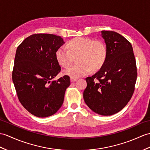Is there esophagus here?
<instances>
[{
    "label": "esophagus",
    "mask_w": 150,
    "mask_h": 150,
    "mask_svg": "<svg viewBox=\"0 0 150 150\" xmlns=\"http://www.w3.org/2000/svg\"><path fill=\"white\" fill-rule=\"evenodd\" d=\"M70 81H71V82H75V81H77V79L74 78V77H71V79H70Z\"/></svg>",
    "instance_id": "34e87169"
}]
</instances>
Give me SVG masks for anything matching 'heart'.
Returning <instances> with one entry per match:
<instances>
[{
    "instance_id": "obj_1",
    "label": "heart",
    "mask_w": 150,
    "mask_h": 150,
    "mask_svg": "<svg viewBox=\"0 0 150 150\" xmlns=\"http://www.w3.org/2000/svg\"><path fill=\"white\" fill-rule=\"evenodd\" d=\"M68 49L60 47L55 52L57 62L64 67L70 65L74 57L77 56V64L64 70L65 74L77 78L85 75L92 69H100L107 57V47L100 40H93L88 38L76 37L67 43Z\"/></svg>"
}]
</instances>
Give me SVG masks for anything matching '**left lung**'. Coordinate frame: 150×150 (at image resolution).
I'll return each mask as SVG.
<instances>
[{
  "instance_id": "8db88e82",
  "label": "left lung",
  "mask_w": 150,
  "mask_h": 150,
  "mask_svg": "<svg viewBox=\"0 0 150 150\" xmlns=\"http://www.w3.org/2000/svg\"><path fill=\"white\" fill-rule=\"evenodd\" d=\"M107 57L100 70L86 79L85 103L93 112L111 116L120 112L131 99L137 80V67L131 43L114 31L102 30Z\"/></svg>"
}]
</instances>
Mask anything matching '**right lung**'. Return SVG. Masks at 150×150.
Segmentation results:
<instances>
[{"instance_id":"1","label":"right lung","mask_w":150,"mask_h":150,"mask_svg":"<svg viewBox=\"0 0 150 150\" xmlns=\"http://www.w3.org/2000/svg\"><path fill=\"white\" fill-rule=\"evenodd\" d=\"M64 43L59 36L34 34L16 49L12 79L21 104L33 115L50 116L63 103L70 79L64 75L52 81L61 71L55 52Z\"/></svg>"}]
</instances>
